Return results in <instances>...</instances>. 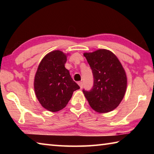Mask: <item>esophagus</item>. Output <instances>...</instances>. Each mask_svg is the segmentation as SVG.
Instances as JSON below:
<instances>
[{"instance_id":"obj_1","label":"esophagus","mask_w":154,"mask_h":154,"mask_svg":"<svg viewBox=\"0 0 154 154\" xmlns=\"http://www.w3.org/2000/svg\"><path fill=\"white\" fill-rule=\"evenodd\" d=\"M78 84H79V87H80L81 88H83V82H78Z\"/></svg>"}]
</instances>
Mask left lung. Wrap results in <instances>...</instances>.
<instances>
[{"label":"left lung","mask_w":154,"mask_h":154,"mask_svg":"<svg viewBox=\"0 0 154 154\" xmlns=\"http://www.w3.org/2000/svg\"><path fill=\"white\" fill-rule=\"evenodd\" d=\"M83 56L94 76L92 89L83 90L85 98L98 113L113 111L121 103L127 88L126 74L121 62L113 52L105 49L84 53Z\"/></svg>","instance_id":"obj_1"}]
</instances>
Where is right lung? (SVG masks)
Returning <instances> with one entry per match:
<instances>
[{"instance_id":"1","label":"right lung","mask_w":154,"mask_h":154,"mask_svg":"<svg viewBox=\"0 0 154 154\" xmlns=\"http://www.w3.org/2000/svg\"><path fill=\"white\" fill-rule=\"evenodd\" d=\"M67 54L60 50L49 52L38 65L34 81L36 98L43 107L51 112L64 109L79 86L64 66Z\"/></svg>"}]
</instances>
